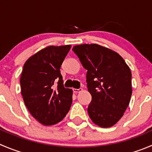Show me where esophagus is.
<instances>
[{
  "label": "esophagus",
  "instance_id": "1",
  "mask_svg": "<svg viewBox=\"0 0 152 152\" xmlns=\"http://www.w3.org/2000/svg\"><path fill=\"white\" fill-rule=\"evenodd\" d=\"M83 91V89H73V92H75V93H79V92H82Z\"/></svg>",
  "mask_w": 152,
  "mask_h": 152
}]
</instances>
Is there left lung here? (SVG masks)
I'll return each instance as SVG.
<instances>
[{
    "instance_id": "obj_1",
    "label": "left lung",
    "mask_w": 152,
    "mask_h": 152,
    "mask_svg": "<svg viewBox=\"0 0 152 152\" xmlns=\"http://www.w3.org/2000/svg\"><path fill=\"white\" fill-rule=\"evenodd\" d=\"M86 72L92 101L88 113L95 125L109 128L122 117L131 100V72L116 52L96 44L74 46Z\"/></svg>"
}]
</instances>
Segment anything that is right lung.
<instances>
[{
	"label": "right lung",
	"instance_id": "add662e5",
	"mask_svg": "<svg viewBox=\"0 0 152 152\" xmlns=\"http://www.w3.org/2000/svg\"><path fill=\"white\" fill-rule=\"evenodd\" d=\"M71 45L49 46L25 62L20 84L27 110L44 125L58 123L72 102V89L63 86L60 67Z\"/></svg>",
	"mask_w": 152,
	"mask_h": 152
}]
</instances>
